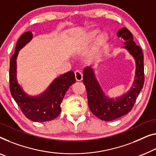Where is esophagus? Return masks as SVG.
<instances>
[{
	"label": "esophagus",
	"instance_id": "34e87169",
	"mask_svg": "<svg viewBox=\"0 0 156 156\" xmlns=\"http://www.w3.org/2000/svg\"><path fill=\"white\" fill-rule=\"evenodd\" d=\"M74 74H75V78H76V80L78 81V82H80V81H82V76H83V74L82 73H81L80 70H76L74 72Z\"/></svg>",
	"mask_w": 156,
	"mask_h": 156
}]
</instances>
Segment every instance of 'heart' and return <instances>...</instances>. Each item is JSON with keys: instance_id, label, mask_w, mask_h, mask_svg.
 I'll return each instance as SVG.
<instances>
[{"instance_id": "obj_1", "label": "heart", "mask_w": 156, "mask_h": 156, "mask_svg": "<svg viewBox=\"0 0 156 156\" xmlns=\"http://www.w3.org/2000/svg\"><path fill=\"white\" fill-rule=\"evenodd\" d=\"M99 31L98 30H93L88 34L87 37H86V40L87 41H92L96 39L97 36H98ZM108 40V37L105 34H102L99 36L98 38V41H97V45L98 47L103 46L105 44L106 41Z\"/></svg>"}]
</instances>
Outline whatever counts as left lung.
Instances as JSON below:
<instances>
[{
	"instance_id": "8db88e82",
	"label": "left lung",
	"mask_w": 156,
	"mask_h": 156,
	"mask_svg": "<svg viewBox=\"0 0 156 156\" xmlns=\"http://www.w3.org/2000/svg\"><path fill=\"white\" fill-rule=\"evenodd\" d=\"M117 36L125 41L124 48L136 60V76L130 91L116 101L108 98L103 93L92 69L86 67L83 72V83L87 89L89 109L95 116L104 121L114 120L129 112L144 83V55L141 47L135 44L132 33L127 28L119 29Z\"/></svg>"
}]
</instances>
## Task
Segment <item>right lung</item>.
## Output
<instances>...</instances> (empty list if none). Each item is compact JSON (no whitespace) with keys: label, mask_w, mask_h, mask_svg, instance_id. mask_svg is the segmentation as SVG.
<instances>
[{"label":"right lung","mask_w":156,"mask_h":156,"mask_svg":"<svg viewBox=\"0 0 156 156\" xmlns=\"http://www.w3.org/2000/svg\"><path fill=\"white\" fill-rule=\"evenodd\" d=\"M32 39V33L26 31L18 39L15 53L10 61L9 82L11 95L23 114L30 120L43 122L54 119L61 112L62 99L69 87L75 83V75L69 71L55 79L44 94L30 97L22 91L16 79V59L18 52Z\"/></svg>","instance_id":"obj_1"}]
</instances>
